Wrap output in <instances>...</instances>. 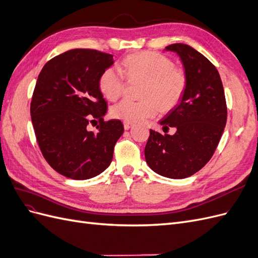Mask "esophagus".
Wrapping results in <instances>:
<instances>
[{"instance_id": "obj_1", "label": "esophagus", "mask_w": 258, "mask_h": 258, "mask_svg": "<svg viewBox=\"0 0 258 258\" xmlns=\"http://www.w3.org/2000/svg\"><path fill=\"white\" fill-rule=\"evenodd\" d=\"M131 127H132V123L131 122L123 121V128H124V130H129Z\"/></svg>"}]
</instances>
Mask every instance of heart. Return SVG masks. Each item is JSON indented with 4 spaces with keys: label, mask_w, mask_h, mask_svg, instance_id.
Segmentation results:
<instances>
[{
    "label": "heart",
    "mask_w": 258,
    "mask_h": 258,
    "mask_svg": "<svg viewBox=\"0 0 258 258\" xmlns=\"http://www.w3.org/2000/svg\"><path fill=\"white\" fill-rule=\"evenodd\" d=\"M119 70L108 68L99 79V89L110 101L118 99L124 90V76L129 81H143L141 101L122 100L111 107L116 119L138 122L172 111L181 102L187 88V75L169 57L156 51L132 53L124 58Z\"/></svg>",
    "instance_id": "1"
}]
</instances>
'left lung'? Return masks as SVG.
<instances>
[{
  "mask_svg": "<svg viewBox=\"0 0 258 258\" xmlns=\"http://www.w3.org/2000/svg\"><path fill=\"white\" fill-rule=\"evenodd\" d=\"M166 50L181 58L187 88L179 104L160 124L163 132L174 127L173 136L150 130L145 159L154 172L169 178H185L204 168L212 157L227 120V106L216 68L186 44H172Z\"/></svg>",
  "mask_w": 258,
  "mask_h": 258,
  "instance_id": "obj_1",
  "label": "left lung"
}]
</instances>
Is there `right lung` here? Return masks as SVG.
I'll return each instance as SVG.
<instances>
[{
	"mask_svg": "<svg viewBox=\"0 0 258 258\" xmlns=\"http://www.w3.org/2000/svg\"><path fill=\"white\" fill-rule=\"evenodd\" d=\"M113 63V54L76 48L49 60L37 77L30 107L37 144L49 166L69 178L102 173L123 132L120 120H104L107 104L99 89ZM97 120L98 131L89 132L87 124Z\"/></svg>",
	"mask_w": 258,
	"mask_h": 258,
	"instance_id": "right-lung-1",
	"label": "right lung"
}]
</instances>
